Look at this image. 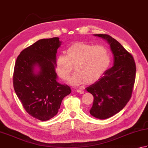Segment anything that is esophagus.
<instances>
[{"label": "esophagus", "instance_id": "esophagus-1", "mask_svg": "<svg viewBox=\"0 0 148 148\" xmlns=\"http://www.w3.org/2000/svg\"><path fill=\"white\" fill-rule=\"evenodd\" d=\"M76 91H77V93H79V94H82H82L84 93V91H83V90H81V89H77Z\"/></svg>", "mask_w": 148, "mask_h": 148}]
</instances>
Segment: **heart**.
I'll return each instance as SVG.
<instances>
[{
  "mask_svg": "<svg viewBox=\"0 0 148 148\" xmlns=\"http://www.w3.org/2000/svg\"><path fill=\"white\" fill-rule=\"evenodd\" d=\"M111 63L107 48L96 45L77 42L66 50V56L61 54L56 61V71L64 81H67L73 71L76 72L70 81L74 85L94 83L101 77Z\"/></svg>",
  "mask_w": 148,
  "mask_h": 148,
  "instance_id": "obj_1",
  "label": "heart"
}]
</instances>
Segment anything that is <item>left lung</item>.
Here are the masks:
<instances>
[{
	"mask_svg": "<svg viewBox=\"0 0 148 148\" xmlns=\"http://www.w3.org/2000/svg\"><path fill=\"white\" fill-rule=\"evenodd\" d=\"M95 36L108 42L114 56V65L86 88L94 96L90 114L103 120L120 112L130 101L135 81L136 65L133 56L116 39L107 34Z\"/></svg>",
	"mask_w": 148,
	"mask_h": 148,
	"instance_id": "1",
	"label": "left lung"
}]
</instances>
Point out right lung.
<instances>
[{"mask_svg": "<svg viewBox=\"0 0 148 148\" xmlns=\"http://www.w3.org/2000/svg\"><path fill=\"white\" fill-rule=\"evenodd\" d=\"M61 44L59 37L40 39L24 49L15 62V92L26 111L41 121L56 116L63 99L71 92L68 85L57 82L56 53Z\"/></svg>", "mask_w": 148, "mask_h": 148, "instance_id": "add662e5", "label": "right lung"}]
</instances>
